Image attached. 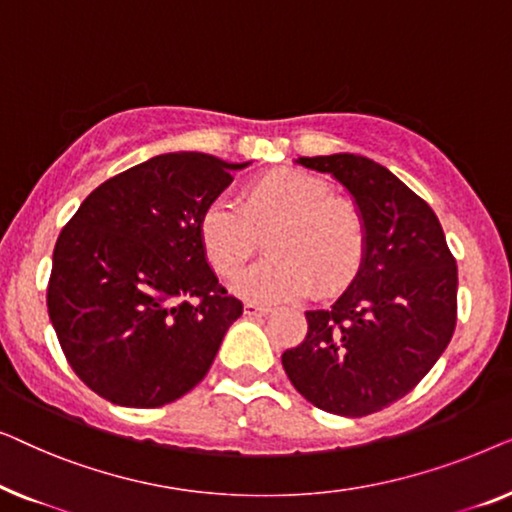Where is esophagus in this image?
<instances>
[{
  "mask_svg": "<svg viewBox=\"0 0 512 512\" xmlns=\"http://www.w3.org/2000/svg\"><path fill=\"white\" fill-rule=\"evenodd\" d=\"M244 314H247V317H265V314H270V307L258 305V303H247L244 305Z\"/></svg>",
  "mask_w": 512,
  "mask_h": 512,
  "instance_id": "esophagus-1",
  "label": "esophagus"
}]
</instances>
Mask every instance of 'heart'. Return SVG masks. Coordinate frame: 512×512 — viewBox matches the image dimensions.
Here are the masks:
<instances>
[{
    "mask_svg": "<svg viewBox=\"0 0 512 512\" xmlns=\"http://www.w3.org/2000/svg\"><path fill=\"white\" fill-rule=\"evenodd\" d=\"M200 247L221 277L240 275L265 237L268 258L233 282L254 303H284L317 293L333 298L359 277L366 223L352 200L324 179L291 167L244 184L237 207L212 202L198 219Z\"/></svg>",
    "mask_w": 512,
    "mask_h": 512,
    "instance_id": "b5f03b06",
    "label": "heart"
}]
</instances>
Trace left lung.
I'll return each instance as SVG.
<instances>
[{"mask_svg": "<svg viewBox=\"0 0 512 512\" xmlns=\"http://www.w3.org/2000/svg\"><path fill=\"white\" fill-rule=\"evenodd\" d=\"M352 193L366 223L359 277L286 349L293 387L319 410L363 417L410 394L457 326V261L433 209L375 160L354 153L298 158Z\"/></svg>", "mask_w": 512, "mask_h": 512, "instance_id": "left-lung-1", "label": "left lung"}]
</instances>
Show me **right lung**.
<instances>
[{
	"label": "right lung",
	"instance_id": "add662e5",
	"mask_svg": "<svg viewBox=\"0 0 512 512\" xmlns=\"http://www.w3.org/2000/svg\"><path fill=\"white\" fill-rule=\"evenodd\" d=\"M249 163L163 153L95 188L53 249L48 317L74 373L125 408H160L209 373L242 314L198 219Z\"/></svg>",
	"mask_w": 512,
	"mask_h": 512
}]
</instances>
